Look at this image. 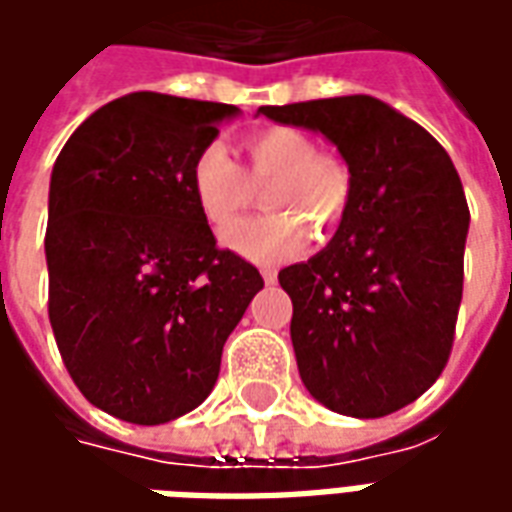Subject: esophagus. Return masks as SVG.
<instances>
[{
  "mask_svg": "<svg viewBox=\"0 0 512 512\" xmlns=\"http://www.w3.org/2000/svg\"><path fill=\"white\" fill-rule=\"evenodd\" d=\"M260 274H263V282H266V285H274V282H277V268H263Z\"/></svg>",
  "mask_w": 512,
  "mask_h": 512,
  "instance_id": "1",
  "label": "esophagus"
}]
</instances>
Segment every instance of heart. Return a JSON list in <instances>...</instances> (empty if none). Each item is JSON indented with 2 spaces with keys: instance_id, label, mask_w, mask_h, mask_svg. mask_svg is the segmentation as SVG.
Here are the masks:
<instances>
[{
  "instance_id": "heart-1",
  "label": "heart",
  "mask_w": 512,
  "mask_h": 512,
  "mask_svg": "<svg viewBox=\"0 0 512 512\" xmlns=\"http://www.w3.org/2000/svg\"><path fill=\"white\" fill-rule=\"evenodd\" d=\"M246 175L219 145L202 147L189 172L191 197L211 227H226L251 199V186L271 182L274 217L247 220L222 233L224 249L257 266H279L310 244V230H332L351 200V172L299 128H260L244 139Z\"/></svg>"
}]
</instances>
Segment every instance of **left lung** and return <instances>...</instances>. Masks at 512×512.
<instances>
[{"label": "left lung", "mask_w": 512, "mask_h": 512, "mask_svg": "<svg viewBox=\"0 0 512 512\" xmlns=\"http://www.w3.org/2000/svg\"><path fill=\"white\" fill-rule=\"evenodd\" d=\"M323 134L351 172L334 238L279 271L299 376L337 414L376 419L428 392L450 359L469 208L447 150L373 95L260 106Z\"/></svg>", "instance_id": "1"}]
</instances>
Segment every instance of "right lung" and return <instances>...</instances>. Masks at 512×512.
<instances>
[{
	"label": "right lung",
	"mask_w": 512,
	"mask_h": 512,
	"mask_svg": "<svg viewBox=\"0 0 512 512\" xmlns=\"http://www.w3.org/2000/svg\"><path fill=\"white\" fill-rule=\"evenodd\" d=\"M238 106L131 93L76 128L49 183V321L82 395L161 425L211 395L263 277L219 249L189 172Z\"/></svg>",
	"instance_id": "add662e5"
}]
</instances>
